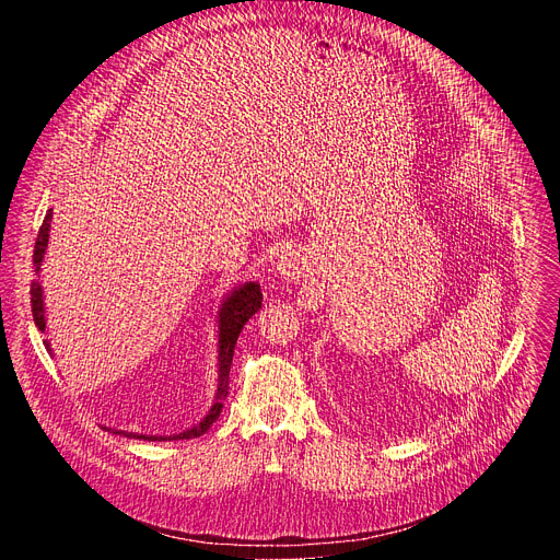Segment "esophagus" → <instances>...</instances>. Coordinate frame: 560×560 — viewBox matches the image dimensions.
I'll use <instances>...</instances> for the list:
<instances>
[{
    "label": "esophagus",
    "instance_id": "34e87169",
    "mask_svg": "<svg viewBox=\"0 0 560 560\" xmlns=\"http://www.w3.org/2000/svg\"><path fill=\"white\" fill-rule=\"evenodd\" d=\"M277 272L288 279V281H294L303 275V259L301 255L296 253H285L279 257V264H277Z\"/></svg>",
    "mask_w": 560,
    "mask_h": 560
}]
</instances>
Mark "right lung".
<instances>
[{
  "label": "right lung",
  "mask_w": 560,
  "mask_h": 560,
  "mask_svg": "<svg viewBox=\"0 0 560 560\" xmlns=\"http://www.w3.org/2000/svg\"><path fill=\"white\" fill-rule=\"evenodd\" d=\"M50 219H52V208L46 212L44 223L39 228L37 242H35V253H33V264H35V272H39L46 248H48V230H50ZM264 294L259 283L250 281L234 288L221 303L219 307V378H217V394H214V404L210 408V412L190 430L182 432V434H173V436H148V434H135V432H124V430H113L115 434H124L128 439H143V441H179V439H197L201 434L208 432V428L219 419L223 401L228 396V376H230V365H232V354H234V346L238 335H242L244 326L248 318L261 307ZM31 305H33V322L35 326L44 332L46 330V314H44V299H42V285L39 281H33L31 285ZM46 350H50V343L44 341ZM106 430V428H104Z\"/></svg>",
  "instance_id": "1"
}]
</instances>
